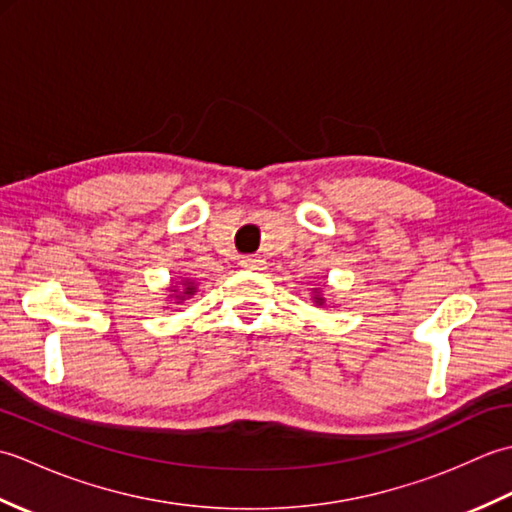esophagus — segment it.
Segmentation results:
<instances>
[{"label": "esophagus", "mask_w": 512, "mask_h": 512, "mask_svg": "<svg viewBox=\"0 0 512 512\" xmlns=\"http://www.w3.org/2000/svg\"><path fill=\"white\" fill-rule=\"evenodd\" d=\"M239 266L246 268V270H264L266 262L262 257H255V255H248V257H242V262H239Z\"/></svg>", "instance_id": "obj_1"}]
</instances>
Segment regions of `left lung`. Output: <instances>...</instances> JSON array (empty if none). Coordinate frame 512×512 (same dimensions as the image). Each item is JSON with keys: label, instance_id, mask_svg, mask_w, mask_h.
Instances as JSON below:
<instances>
[{"label": "left lung", "instance_id": "obj_1", "mask_svg": "<svg viewBox=\"0 0 512 512\" xmlns=\"http://www.w3.org/2000/svg\"><path fill=\"white\" fill-rule=\"evenodd\" d=\"M314 303H319V306H323V303H325V299L319 295V292H317V295H314Z\"/></svg>", "mask_w": 512, "mask_h": 512}]
</instances>
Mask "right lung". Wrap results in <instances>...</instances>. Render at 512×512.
<instances>
[{
    "instance_id": "add662e5",
    "label": "right lung",
    "mask_w": 512,
    "mask_h": 512,
    "mask_svg": "<svg viewBox=\"0 0 512 512\" xmlns=\"http://www.w3.org/2000/svg\"><path fill=\"white\" fill-rule=\"evenodd\" d=\"M171 288H173V286H171ZM171 292H178V290L173 288ZM191 295H195V284H193L191 279H184V281H182V292H180V295H176V299H178V301H184V299H189Z\"/></svg>"
}]
</instances>
